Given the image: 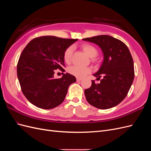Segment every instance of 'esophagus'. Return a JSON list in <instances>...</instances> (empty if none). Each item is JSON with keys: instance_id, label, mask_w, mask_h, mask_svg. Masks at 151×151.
Here are the masks:
<instances>
[{"instance_id": "1", "label": "esophagus", "mask_w": 151, "mask_h": 151, "mask_svg": "<svg viewBox=\"0 0 151 151\" xmlns=\"http://www.w3.org/2000/svg\"><path fill=\"white\" fill-rule=\"evenodd\" d=\"M76 80H77V82H79V81H81L82 80V78H80V77H77Z\"/></svg>"}]
</instances>
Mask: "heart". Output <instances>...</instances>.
<instances>
[{"label":"heart","instance_id":"b5f03b06","mask_svg":"<svg viewBox=\"0 0 151 151\" xmlns=\"http://www.w3.org/2000/svg\"><path fill=\"white\" fill-rule=\"evenodd\" d=\"M82 48H83V51L86 53L87 55L89 56L90 58H93L97 55V50L92 45L85 44ZM72 53V47H68L65 51L64 54H63V59H64V61L66 63H70ZM68 72L73 76H75L77 77H83L91 72V68L88 67L73 65L68 68Z\"/></svg>","mask_w":151,"mask_h":151}]
</instances>
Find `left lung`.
Returning a JSON list of instances; mask_svg holds the SVG:
<instances>
[{
  "label": "left lung",
  "instance_id": "8db88e82",
  "mask_svg": "<svg viewBox=\"0 0 151 151\" xmlns=\"http://www.w3.org/2000/svg\"><path fill=\"white\" fill-rule=\"evenodd\" d=\"M94 43L101 49L103 61L93 74L100 83L92 85L84 91L86 98L92 106L101 109L113 108L126 97L134 79V61L127 45L108 35H98L83 39Z\"/></svg>",
  "mask_w": 151,
  "mask_h": 151
}]
</instances>
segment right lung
Segmentation results:
<instances>
[{
  "mask_svg": "<svg viewBox=\"0 0 151 151\" xmlns=\"http://www.w3.org/2000/svg\"><path fill=\"white\" fill-rule=\"evenodd\" d=\"M77 39L45 36L32 40L22 50L17 74L22 93L36 107L49 109L64 101L68 86L76 78L68 73L55 79V70H65L63 54Z\"/></svg>",
  "mask_w": 151,
  "mask_h": 151,
  "instance_id": "1",
  "label": "right lung"
}]
</instances>
